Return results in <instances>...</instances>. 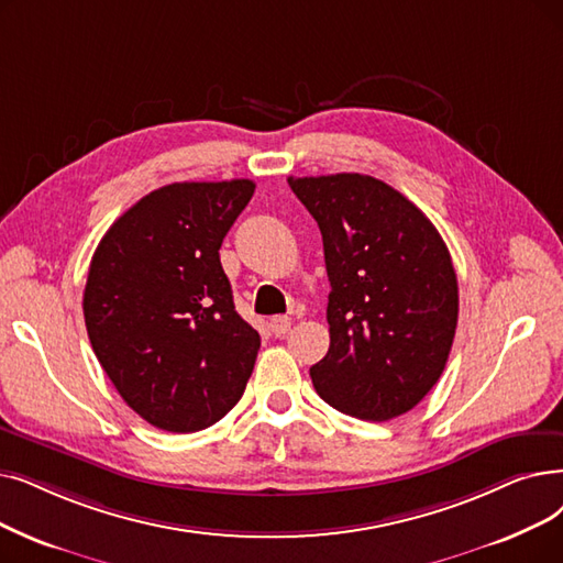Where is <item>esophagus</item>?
<instances>
[{
    "instance_id": "1",
    "label": "esophagus",
    "mask_w": 563,
    "mask_h": 563,
    "mask_svg": "<svg viewBox=\"0 0 563 563\" xmlns=\"http://www.w3.org/2000/svg\"><path fill=\"white\" fill-rule=\"evenodd\" d=\"M268 327H272V331H274L276 335H285V333L291 329V317L276 314V317H272V322H268Z\"/></svg>"
}]
</instances>
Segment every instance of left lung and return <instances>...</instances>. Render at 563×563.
I'll list each match as a JSON object with an SVG mask.
<instances>
[{
    "label": "left lung",
    "instance_id": "1",
    "mask_svg": "<svg viewBox=\"0 0 563 563\" xmlns=\"http://www.w3.org/2000/svg\"><path fill=\"white\" fill-rule=\"evenodd\" d=\"M320 225L331 345L310 368L333 409L388 421L442 377L457 327L451 253L428 216L388 184L340 173L289 177Z\"/></svg>",
    "mask_w": 563,
    "mask_h": 563
}]
</instances>
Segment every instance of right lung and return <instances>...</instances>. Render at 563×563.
Instances as JSON below:
<instances>
[{
    "instance_id": "1",
    "label": "right lung",
    "mask_w": 563,
    "mask_h": 563,
    "mask_svg": "<svg viewBox=\"0 0 563 563\" xmlns=\"http://www.w3.org/2000/svg\"><path fill=\"white\" fill-rule=\"evenodd\" d=\"M253 192L251 179L152 190L91 257L82 310L93 354L154 428L205 430L249 384L260 333L234 310L218 251Z\"/></svg>"
}]
</instances>
